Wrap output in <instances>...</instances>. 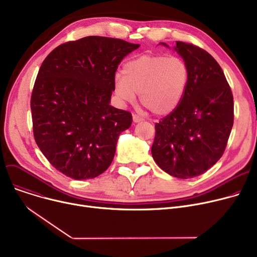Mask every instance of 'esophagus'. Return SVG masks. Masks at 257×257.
Returning <instances> with one entry per match:
<instances>
[{
	"instance_id": "1",
	"label": "esophagus",
	"mask_w": 257,
	"mask_h": 257,
	"mask_svg": "<svg viewBox=\"0 0 257 257\" xmlns=\"http://www.w3.org/2000/svg\"><path fill=\"white\" fill-rule=\"evenodd\" d=\"M143 120H144V118L142 116H140L138 114H134L133 115V121H134V123H140V121H143Z\"/></svg>"
}]
</instances>
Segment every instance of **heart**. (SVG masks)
Returning <instances> with one entry per match:
<instances>
[{
    "instance_id": "obj_1",
    "label": "heart",
    "mask_w": 257,
    "mask_h": 257,
    "mask_svg": "<svg viewBox=\"0 0 257 257\" xmlns=\"http://www.w3.org/2000/svg\"><path fill=\"white\" fill-rule=\"evenodd\" d=\"M190 71L179 57L142 55L128 61L123 75L114 77V91L124 102L133 103L140 93L142 104L151 112H172L181 102L187 87Z\"/></svg>"
}]
</instances>
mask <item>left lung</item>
Masks as SVG:
<instances>
[{"label":"left lung","mask_w":257,"mask_h":257,"mask_svg":"<svg viewBox=\"0 0 257 257\" xmlns=\"http://www.w3.org/2000/svg\"><path fill=\"white\" fill-rule=\"evenodd\" d=\"M174 50L187 64L190 79L179 105L155 124L151 152L161 170L188 179L222 157L233 126V96L209 53L182 42H176Z\"/></svg>","instance_id":"left-lung-1"}]
</instances>
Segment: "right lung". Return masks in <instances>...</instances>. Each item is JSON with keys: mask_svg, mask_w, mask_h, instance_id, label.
<instances>
[{"mask_svg": "<svg viewBox=\"0 0 257 257\" xmlns=\"http://www.w3.org/2000/svg\"><path fill=\"white\" fill-rule=\"evenodd\" d=\"M140 48L126 40L87 36L54 49L38 71L31 112L35 142L65 176L91 179L112 163L129 111L109 105L119 62Z\"/></svg>", "mask_w": 257, "mask_h": 257, "instance_id": "1", "label": "right lung"}]
</instances>
